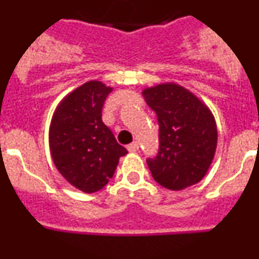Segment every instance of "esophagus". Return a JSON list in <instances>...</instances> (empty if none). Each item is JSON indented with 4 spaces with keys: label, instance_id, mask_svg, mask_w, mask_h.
Masks as SVG:
<instances>
[{
    "label": "esophagus",
    "instance_id": "esophagus-1",
    "mask_svg": "<svg viewBox=\"0 0 259 259\" xmlns=\"http://www.w3.org/2000/svg\"><path fill=\"white\" fill-rule=\"evenodd\" d=\"M127 149H128V152H131V153L137 152V150H139V144H137L136 141H135V143L130 144V145L127 146Z\"/></svg>",
    "mask_w": 259,
    "mask_h": 259
}]
</instances>
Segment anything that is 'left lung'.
I'll return each mask as SVG.
<instances>
[{
  "mask_svg": "<svg viewBox=\"0 0 259 259\" xmlns=\"http://www.w3.org/2000/svg\"><path fill=\"white\" fill-rule=\"evenodd\" d=\"M143 96L159 124V152L146 159L154 180L171 191L197 184L217 150L212 113L194 93L176 83L145 88Z\"/></svg>",
  "mask_w": 259,
  "mask_h": 259,
  "instance_id": "1",
  "label": "left lung"
}]
</instances>
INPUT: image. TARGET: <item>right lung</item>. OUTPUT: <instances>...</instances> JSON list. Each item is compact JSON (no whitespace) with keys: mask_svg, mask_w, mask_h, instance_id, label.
<instances>
[{"mask_svg":"<svg viewBox=\"0 0 259 259\" xmlns=\"http://www.w3.org/2000/svg\"><path fill=\"white\" fill-rule=\"evenodd\" d=\"M113 92L91 80L68 93L56 107L49 127L53 162L63 178L84 193L100 191L113 178L127 149L102 122V106Z\"/></svg>","mask_w":259,"mask_h":259,"instance_id":"1","label":"right lung"}]
</instances>
